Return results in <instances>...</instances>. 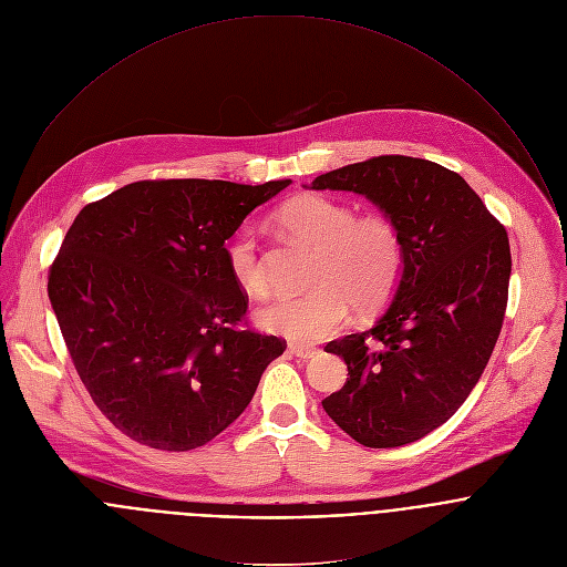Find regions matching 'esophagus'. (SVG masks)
Masks as SVG:
<instances>
[{
	"mask_svg": "<svg viewBox=\"0 0 567 567\" xmlns=\"http://www.w3.org/2000/svg\"><path fill=\"white\" fill-rule=\"evenodd\" d=\"M290 354H295L297 359H303V361H308V359H312L319 350L317 348H308V346H299V343H290Z\"/></svg>",
	"mask_w": 567,
	"mask_h": 567,
	"instance_id": "34e87169",
	"label": "esophagus"
}]
</instances>
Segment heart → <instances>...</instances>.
I'll return each mask as SVG.
<instances>
[{
  "label": "heart",
  "instance_id": "b5f03b06",
  "mask_svg": "<svg viewBox=\"0 0 567 567\" xmlns=\"http://www.w3.org/2000/svg\"><path fill=\"white\" fill-rule=\"evenodd\" d=\"M279 226L315 248L312 290L281 297L259 310V323L295 343H317L337 332L348 317V299L357 308L383 303L403 272L405 248L399 226L381 213L354 217V210L323 195H303L284 204ZM224 259L235 286L250 295L268 292V275L259 241L250 226L237 228L224 244Z\"/></svg>",
  "mask_w": 567,
  "mask_h": 567
}]
</instances>
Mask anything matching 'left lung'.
<instances>
[{
  "mask_svg": "<svg viewBox=\"0 0 567 567\" xmlns=\"http://www.w3.org/2000/svg\"><path fill=\"white\" fill-rule=\"evenodd\" d=\"M310 188L368 197L405 248L385 312L326 346L350 379L321 405L365 447L412 443L461 408L489 361L507 306V233L461 175L427 159L381 155L319 175Z\"/></svg>",
  "mask_w": 567,
  "mask_h": 567,
  "instance_id": "1",
  "label": "left lung"
}]
</instances>
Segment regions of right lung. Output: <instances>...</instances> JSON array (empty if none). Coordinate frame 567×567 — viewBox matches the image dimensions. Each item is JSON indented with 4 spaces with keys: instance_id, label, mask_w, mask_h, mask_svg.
<instances>
[{
    "instance_id": "1",
    "label": "right lung",
    "mask_w": 567,
    "mask_h": 567,
    "mask_svg": "<svg viewBox=\"0 0 567 567\" xmlns=\"http://www.w3.org/2000/svg\"><path fill=\"white\" fill-rule=\"evenodd\" d=\"M290 184L135 182L75 217L49 297L82 383L126 436L171 452L206 445L284 354L279 337L241 328L248 295L224 244Z\"/></svg>"
}]
</instances>
